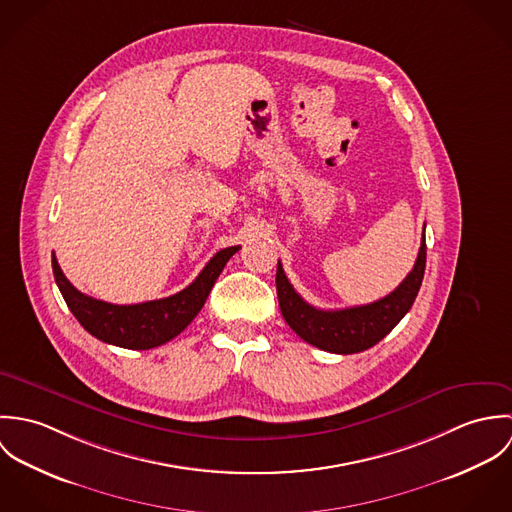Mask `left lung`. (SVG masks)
<instances>
[{
  "mask_svg": "<svg viewBox=\"0 0 512 512\" xmlns=\"http://www.w3.org/2000/svg\"><path fill=\"white\" fill-rule=\"evenodd\" d=\"M424 270L426 236H422L416 264L412 272L404 278V282L394 292L372 303L333 311L317 309L293 290L280 262L276 272V290L286 323L305 343L321 351L353 355L374 347L400 323V319L410 311L416 295L420 292Z\"/></svg>",
  "mask_w": 512,
  "mask_h": 512,
  "instance_id": "left-lung-1",
  "label": "left lung"
}]
</instances>
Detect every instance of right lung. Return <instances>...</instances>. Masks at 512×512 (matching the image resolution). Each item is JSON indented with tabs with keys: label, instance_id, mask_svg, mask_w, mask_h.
I'll return each instance as SVG.
<instances>
[{
	"label": "right lung",
	"instance_id": "1",
	"mask_svg": "<svg viewBox=\"0 0 512 512\" xmlns=\"http://www.w3.org/2000/svg\"><path fill=\"white\" fill-rule=\"evenodd\" d=\"M240 246L222 248L185 290L136 305H114L84 295L65 278L55 254L53 274L78 323L96 339L122 349L146 351L177 337L201 311L226 262Z\"/></svg>",
	"mask_w": 512,
	"mask_h": 512
}]
</instances>
